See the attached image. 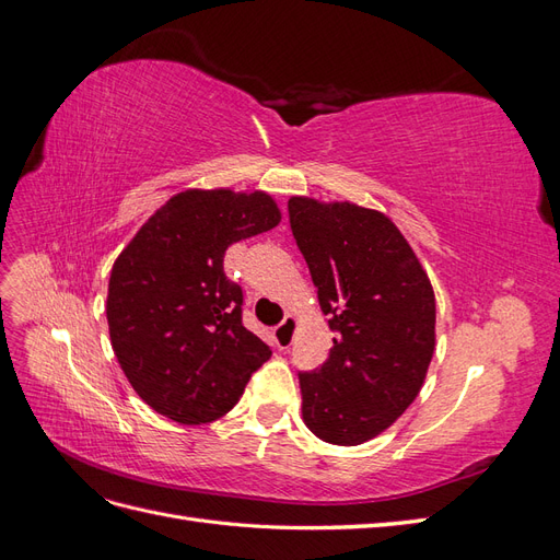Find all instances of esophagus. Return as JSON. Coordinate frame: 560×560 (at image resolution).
<instances>
[{
	"label": "esophagus",
	"mask_w": 560,
	"mask_h": 560,
	"mask_svg": "<svg viewBox=\"0 0 560 560\" xmlns=\"http://www.w3.org/2000/svg\"><path fill=\"white\" fill-rule=\"evenodd\" d=\"M299 319L294 315H287L280 325L276 327V343L280 350H287L294 343V331H296Z\"/></svg>",
	"instance_id": "1"
}]
</instances>
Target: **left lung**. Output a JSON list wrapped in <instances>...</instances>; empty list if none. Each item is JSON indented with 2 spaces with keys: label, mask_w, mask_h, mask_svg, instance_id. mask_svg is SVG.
Returning a JSON list of instances; mask_svg holds the SVG:
<instances>
[{
  "label": "left lung",
  "mask_w": 560,
  "mask_h": 560,
  "mask_svg": "<svg viewBox=\"0 0 560 560\" xmlns=\"http://www.w3.org/2000/svg\"><path fill=\"white\" fill-rule=\"evenodd\" d=\"M290 224L336 334L299 374L301 411L322 442L358 446L409 409L434 352V292L393 219L354 202L292 196Z\"/></svg>",
  "instance_id": "8db88e82"
}]
</instances>
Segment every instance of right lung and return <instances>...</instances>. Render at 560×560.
Wrapping results in <instances>:
<instances>
[{"label":"right lung","mask_w":560,"mask_h":560,"mask_svg":"<svg viewBox=\"0 0 560 560\" xmlns=\"http://www.w3.org/2000/svg\"><path fill=\"white\" fill-rule=\"evenodd\" d=\"M280 219L264 191L186 189L118 254L107 294L112 348L156 413L182 425L222 418L270 358L243 327V290L226 278L224 254Z\"/></svg>","instance_id":"right-lung-1"}]
</instances>
